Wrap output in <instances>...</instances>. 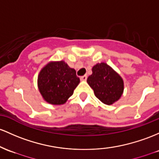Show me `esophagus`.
<instances>
[{
	"mask_svg": "<svg viewBox=\"0 0 159 159\" xmlns=\"http://www.w3.org/2000/svg\"><path fill=\"white\" fill-rule=\"evenodd\" d=\"M81 78V81H86V80H87V78H88V76H87L86 75H83V76H81V78Z\"/></svg>",
	"mask_w": 159,
	"mask_h": 159,
	"instance_id": "esophagus-1",
	"label": "esophagus"
}]
</instances>
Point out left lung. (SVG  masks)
<instances>
[{
    "mask_svg": "<svg viewBox=\"0 0 159 159\" xmlns=\"http://www.w3.org/2000/svg\"><path fill=\"white\" fill-rule=\"evenodd\" d=\"M92 71L87 82L93 90L96 97L106 105L118 101L124 91L121 77L105 62L96 64Z\"/></svg>",
    "mask_w": 159,
    "mask_h": 159,
    "instance_id": "8db88e82",
    "label": "left lung"
}]
</instances>
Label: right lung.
<instances>
[{"mask_svg": "<svg viewBox=\"0 0 159 159\" xmlns=\"http://www.w3.org/2000/svg\"><path fill=\"white\" fill-rule=\"evenodd\" d=\"M79 83L75 70L64 61L49 62L38 77L40 93L43 99L52 105L65 103Z\"/></svg>", "mask_w": 159, "mask_h": 159, "instance_id": "add662e5", "label": "right lung"}]
</instances>
